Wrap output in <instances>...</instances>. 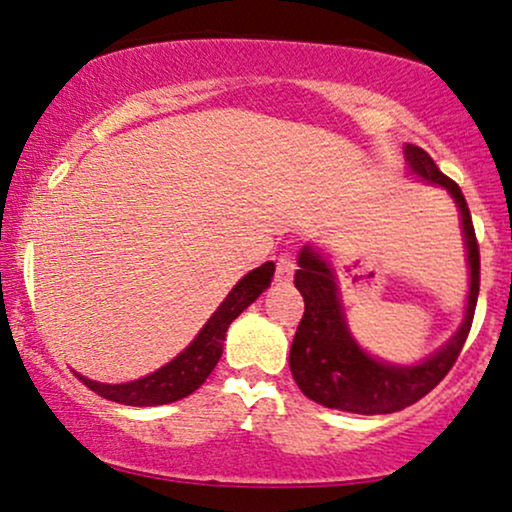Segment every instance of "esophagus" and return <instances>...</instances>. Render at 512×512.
<instances>
[{"instance_id":"1","label":"esophagus","mask_w":512,"mask_h":512,"mask_svg":"<svg viewBox=\"0 0 512 512\" xmlns=\"http://www.w3.org/2000/svg\"><path fill=\"white\" fill-rule=\"evenodd\" d=\"M293 272H296V257L291 252H281L276 257V281H291Z\"/></svg>"}]
</instances>
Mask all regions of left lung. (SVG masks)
<instances>
[{"mask_svg": "<svg viewBox=\"0 0 512 512\" xmlns=\"http://www.w3.org/2000/svg\"><path fill=\"white\" fill-rule=\"evenodd\" d=\"M404 154L416 175L448 187L452 199L460 207L469 272H472L469 274L472 279H469L467 315H464L460 332L428 361L409 368L387 366L358 349V344L346 330L332 269L327 267L325 260H320L317 252L303 248L298 257L301 269H296L293 284L303 293L305 313L298 322L296 337H293L289 366L303 395L322 407L351 411V414H392V411L411 407L450 373L464 342H467L469 330H472L474 308H477L479 298L481 262L467 199H464L460 185L440 173L424 149L407 144Z\"/></svg>", "mask_w": 512, "mask_h": 512, "instance_id": "obj_1", "label": "left lung"}]
</instances>
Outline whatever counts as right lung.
I'll use <instances>...</instances> for the list:
<instances>
[{"label":"right lung","mask_w":512,"mask_h":512,"mask_svg":"<svg viewBox=\"0 0 512 512\" xmlns=\"http://www.w3.org/2000/svg\"><path fill=\"white\" fill-rule=\"evenodd\" d=\"M274 279V262H264L262 267L252 269L238 281L236 289L226 296V301L219 305L211 320L202 327L197 339L175 356L168 366L158 368L156 373L146 375L142 380L125 385H105L88 380L84 375L76 378L84 383L88 390L101 395L110 402L127 404V407H156V404H170L178 399L192 395L209 373L214 370L216 363L223 354V339H226V330L236 317L248 308L250 303L257 301V296L272 284Z\"/></svg>","instance_id":"right-lung-1"}]
</instances>
